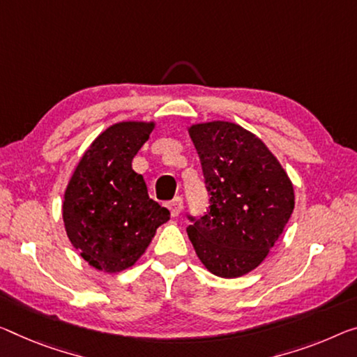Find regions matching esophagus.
<instances>
[{
    "label": "esophagus",
    "mask_w": 357,
    "mask_h": 357,
    "mask_svg": "<svg viewBox=\"0 0 357 357\" xmlns=\"http://www.w3.org/2000/svg\"><path fill=\"white\" fill-rule=\"evenodd\" d=\"M183 209V199L180 196L175 197L171 202H169V211H171L172 217H178L180 212Z\"/></svg>",
    "instance_id": "1"
}]
</instances>
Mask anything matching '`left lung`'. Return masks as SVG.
Instances as JSON below:
<instances>
[{
  "instance_id": "obj_1",
  "label": "left lung",
  "mask_w": 357,
  "mask_h": 357,
  "mask_svg": "<svg viewBox=\"0 0 357 357\" xmlns=\"http://www.w3.org/2000/svg\"><path fill=\"white\" fill-rule=\"evenodd\" d=\"M209 191V212L190 225L197 259L218 278L255 270L295 207L292 180L263 140L231 121L191 124Z\"/></svg>"
}]
</instances>
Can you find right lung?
Listing matches in <instances>:
<instances>
[{
	"label": "right lung",
	"instance_id": "obj_1",
	"mask_svg": "<svg viewBox=\"0 0 357 357\" xmlns=\"http://www.w3.org/2000/svg\"><path fill=\"white\" fill-rule=\"evenodd\" d=\"M155 128V121L109 126L87 146L65 188V231L81 259L98 271L134 266L171 217L150 199L144 177L132 169Z\"/></svg>",
	"mask_w": 357,
	"mask_h": 357
}]
</instances>
